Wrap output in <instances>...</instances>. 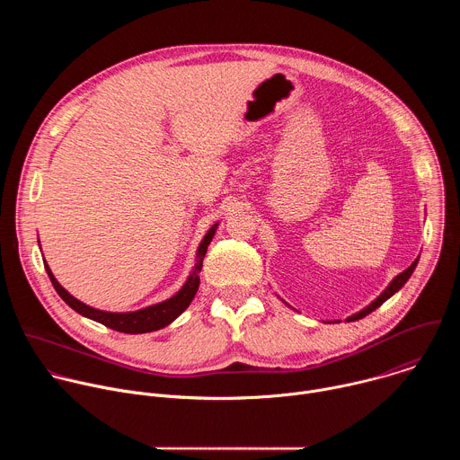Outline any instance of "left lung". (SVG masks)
<instances>
[{"mask_svg": "<svg viewBox=\"0 0 460 460\" xmlns=\"http://www.w3.org/2000/svg\"><path fill=\"white\" fill-rule=\"evenodd\" d=\"M417 261H419V260H415L413 264H411V266H410L406 271H402L401 275H397L395 279H393V282H391V284L385 288V291H384V293H382V295H380V296H378L375 302H371V304H369L366 309L358 311L357 314L349 316V318H348V322H353V320H358V318H362V316L369 314L371 311H375L376 307H380V305H382V304H384V302H385L389 296L395 295V293H397V291H399V289H401V288H402V286L408 282V279L411 277V273H413V270H415V266H417Z\"/></svg>", "mask_w": 460, "mask_h": 460, "instance_id": "8db88e82", "label": "left lung"}]
</instances>
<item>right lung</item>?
<instances>
[{
    "label": "right lung",
    "mask_w": 460,
    "mask_h": 460,
    "mask_svg": "<svg viewBox=\"0 0 460 460\" xmlns=\"http://www.w3.org/2000/svg\"><path fill=\"white\" fill-rule=\"evenodd\" d=\"M215 231H217V226H213L208 231V234L204 236V240H202V243L199 247V252H196L194 270H192L190 277L187 279L185 286L174 296H171L169 300L155 304V305H149V307L140 309V311H133V313H109V311H100V309H94L91 305H85L84 302L76 300L73 295H69L67 291H65L58 284V280L54 279V275L50 273L47 264H45V270H47V275H49L56 293L65 302H67L75 311H78L80 314H84V316H87L91 320H96V322L111 327V330H114V332H119V333H130V335L151 333V332L162 330V327L171 323L178 314H181L189 307V304L194 298L196 291H199L204 256L208 252V245L211 243V240L215 236Z\"/></svg>",
    "instance_id": "1"
}]
</instances>
